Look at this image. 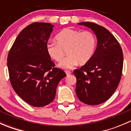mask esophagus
I'll list each match as a JSON object with an SVG mask.
<instances>
[{
  "label": "esophagus",
  "instance_id": "34e87169",
  "mask_svg": "<svg viewBox=\"0 0 131 131\" xmlns=\"http://www.w3.org/2000/svg\"><path fill=\"white\" fill-rule=\"evenodd\" d=\"M66 74H67V75H69L70 74H71L72 73V72H70V71H68V70H67V71H66Z\"/></svg>",
  "mask_w": 131,
  "mask_h": 131
}]
</instances>
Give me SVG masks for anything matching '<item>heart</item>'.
Returning a JSON list of instances; mask_svg holds the SVG:
<instances>
[{
    "label": "heart",
    "instance_id": "b5f03b06",
    "mask_svg": "<svg viewBox=\"0 0 131 131\" xmlns=\"http://www.w3.org/2000/svg\"><path fill=\"white\" fill-rule=\"evenodd\" d=\"M56 42H49L46 51L51 59L59 63L63 60L67 51V57L59 64L64 69L73 68L76 64L84 65L90 61L96 46V38L89 31H81L64 28L56 36Z\"/></svg>",
    "mask_w": 131,
    "mask_h": 131
}]
</instances>
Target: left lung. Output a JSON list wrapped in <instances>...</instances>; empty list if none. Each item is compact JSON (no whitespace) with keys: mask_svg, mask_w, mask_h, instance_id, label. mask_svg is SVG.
<instances>
[{"mask_svg":"<svg viewBox=\"0 0 131 131\" xmlns=\"http://www.w3.org/2000/svg\"><path fill=\"white\" fill-rule=\"evenodd\" d=\"M97 38V47L89 62L73 71L77 79L75 92L80 101L97 105L107 101L117 89L123 68L122 50L115 37L103 26L83 22Z\"/></svg>","mask_w":131,"mask_h":131,"instance_id":"1","label":"left lung"}]
</instances>
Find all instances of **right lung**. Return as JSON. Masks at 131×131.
<instances>
[{
    "instance_id": "add662e5",
    "label": "right lung",
    "mask_w": 131,
    "mask_h": 131,
    "mask_svg": "<svg viewBox=\"0 0 131 131\" xmlns=\"http://www.w3.org/2000/svg\"><path fill=\"white\" fill-rule=\"evenodd\" d=\"M54 26L37 22L27 26L18 35L7 56L13 89L25 102L35 107L51 103L58 84L67 75L55 68L46 51Z\"/></svg>"
}]
</instances>
